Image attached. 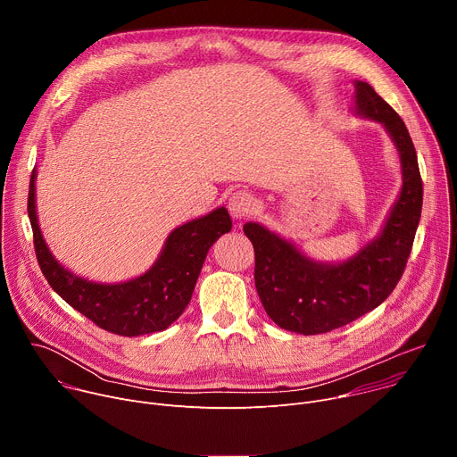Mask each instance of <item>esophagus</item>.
Masks as SVG:
<instances>
[{"label": "esophagus", "mask_w": 457, "mask_h": 457, "mask_svg": "<svg viewBox=\"0 0 457 457\" xmlns=\"http://www.w3.org/2000/svg\"><path fill=\"white\" fill-rule=\"evenodd\" d=\"M254 206H256L254 197H253V195H251L249 191H245V189H237L235 193H231L229 203H228V208H229V212H231V215H233L235 219H238V220L249 217V215L253 213Z\"/></svg>", "instance_id": "1"}]
</instances>
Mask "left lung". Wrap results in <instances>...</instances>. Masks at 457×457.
Instances as JSON below:
<instances>
[{"instance_id":"8db88e82","label":"left lung","mask_w":457,"mask_h":457,"mask_svg":"<svg viewBox=\"0 0 457 457\" xmlns=\"http://www.w3.org/2000/svg\"><path fill=\"white\" fill-rule=\"evenodd\" d=\"M354 87L356 113L385 126L402 161V193L381 233L345 262L321 264L264 226H244L254 247V286L260 302L278 328L307 337L344 328L395 291L421 217L423 182L405 122L369 83L356 81Z\"/></svg>"}]
</instances>
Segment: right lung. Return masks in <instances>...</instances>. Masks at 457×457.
Here are the masks:
<instances>
[{
    "label": "right lung",
    "instance_id": "right-lung-1",
    "mask_svg": "<svg viewBox=\"0 0 457 457\" xmlns=\"http://www.w3.org/2000/svg\"><path fill=\"white\" fill-rule=\"evenodd\" d=\"M29 219L37 262L50 287L101 329L119 337L170 328L189 303L210 247L231 229L228 210L219 208L173 229L145 275L120 284H97L64 270L46 247L36 213V170L29 186Z\"/></svg>",
    "mask_w": 457,
    "mask_h": 457
}]
</instances>
